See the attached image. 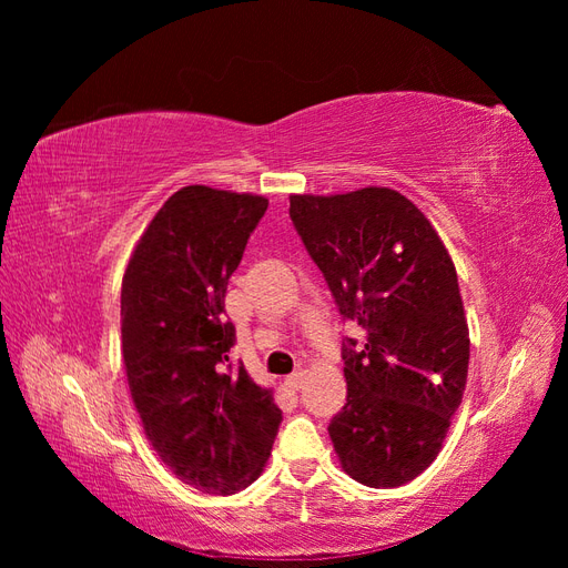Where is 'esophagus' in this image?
<instances>
[{
	"label": "esophagus",
	"instance_id": "esophagus-1",
	"mask_svg": "<svg viewBox=\"0 0 568 568\" xmlns=\"http://www.w3.org/2000/svg\"><path fill=\"white\" fill-rule=\"evenodd\" d=\"M303 382H305V372H294V374H288L286 379H284V386L288 388V390H301L303 388Z\"/></svg>",
	"mask_w": 568,
	"mask_h": 568
}]
</instances>
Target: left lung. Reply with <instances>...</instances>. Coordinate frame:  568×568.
<instances>
[{"label":"left lung","instance_id":"obj_1","mask_svg":"<svg viewBox=\"0 0 568 568\" xmlns=\"http://www.w3.org/2000/svg\"><path fill=\"white\" fill-rule=\"evenodd\" d=\"M291 222L343 320L346 405L329 424L357 484L398 488L432 464L462 403L469 329L457 272L432 222L388 186L291 196Z\"/></svg>","mask_w":568,"mask_h":568}]
</instances>
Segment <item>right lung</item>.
I'll return each mask as SVG.
<instances>
[{"label": "right lung", "mask_w": 568, "mask_h": 568, "mask_svg": "<svg viewBox=\"0 0 568 568\" xmlns=\"http://www.w3.org/2000/svg\"><path fill=\"white\" fill-rule=\"evenodd\" d=\"M267 199L182 186L136 244L120 291L128 384L165 467L196 490L232 495L261 476L282 409L230 348L225 294Z\"/></svg>", "instance_id": "right-lung-1"}]
</instances>
